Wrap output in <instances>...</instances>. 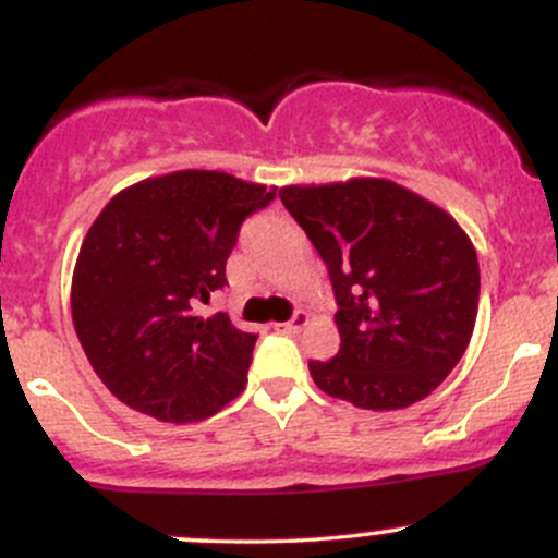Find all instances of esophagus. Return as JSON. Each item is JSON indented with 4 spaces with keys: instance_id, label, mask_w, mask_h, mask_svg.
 I'll use <instances>...</instances> for the list:
<instances>
[{
    "instance_id": "34e87169",
    "label": "esophagus",
    "mask_w": 558,
    "mask_h": 558,
    "mask_svg": "<svg viewBox=\"0 0 558 558\" xmlns=\"http://www.w3.org/2000/svg\"><path fill=\"white\" fill-rule=\"evenodd\" d=\"M307 324H310V315L307 313H296L294 318L286 320V324H272V328H275V331H280V333H299Z\"/></svg>"
}]
</instances>
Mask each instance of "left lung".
<instances>
[{"label":"left lung","mask_w":558,"mask_h":558,"mask_svg":"<svg viewBox=\"0 0 558 558\" xmlns=\"http://www.w3.org/2000/svg\"><path fill=\"white\" fill-rule=\"evenodd\" d=\"M280 201L326 262L339 307V353L310 361L313 383L374 412L430 396L476 326L471 238L447 210L387 179L283 186Z\"/></svg>","instance_id":"left-lung-1"}]
</instances>
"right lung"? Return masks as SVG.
Returning <instances> with one entry per match:
<instances>
[{
    "label": "right lung",
    "instance_id": "add662e5",
    "mask_svg": "<svg viewBox=\"0 0 558 558\" xmlns=\"http://www.w3.org/2000/svg\"><path fill=\"white\" fill-rule=\"evenodd\" d=\"M275 192L221 171H175L122 190L93 221L72 320L93 372L125 407L197 422L243 392L256 333L195 307L225 289L240 225Z\"/></svg>",
    "mask_w": 558,
    "mask_h": 558
}]
</instances>
